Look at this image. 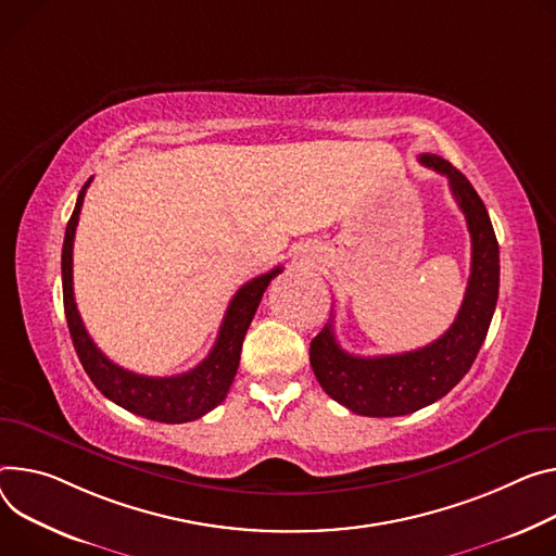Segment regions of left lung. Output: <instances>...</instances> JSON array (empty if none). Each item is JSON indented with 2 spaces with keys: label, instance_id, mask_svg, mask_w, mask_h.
<instances>
[{
  "label": "left lung",
  "instance_id": "obj_1",
  "mask_svg": "<svg viewBox=\"0 0 556 556\" xmlns=\"http://www.w3.org/2000/svg\"><path fill=\"white\" fill-rule=\"evenodd\" d=\"M419 162L447 177L466 215L472 239L470 279L457 319L437 341L419 350L355 357L341 350L332 324H326L311 341V366L326 394L364 417L410 415L445 396L475 364L498 299V243L481 197L443 157L424 153Z\"/></svg>",
  "mask_w": 556,
  "mask_h": 556
}]
</instances>
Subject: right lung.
Instances as JSON below:
<instances>
[{"mask_svg":"<svg viewBox=\"0 0 556 556\" xmlns=\"http://www.w3.org/2000/svg\"><path fill=\"white\" fill-rule=\"evenodd\" d=\"M90 181L92 177L79 190L75 211L66 226V237L62 248L64 313H66L73 345L77 350V357L86 375L90 377V381L97 386V390L132 415L146 417L150 421H162V424H186V421L204 417L226 399L239 368L241 343L248 332V326L260 308V301L268 283L283 268L277 266L275 270L255 277L237 290L222 321L211 355L192 370L175 377H146V375L124 370L117 364H113L104 352L92 343L90 334L81 324V317L75 304V294H73V241H75V228H77L81 204H84V194Z\"/></svg>","mask_w":556,"mask_h":556,"instance_id":"1","label":"right lung"}]
</instances>
